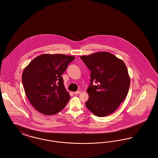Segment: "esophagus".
I'll return each instance as SVG.
<instances>
[{"mask_svg":"<svg viewBox=\"0 0 158 158\" xmlns=\"http://www.w3.org/2000/svg\"><path fill=\"white\" fill-rule=\"evenodd\" d=\"M80 93H81V91H77L74 92V94H75L76 95H77V94H80Z\"/></svg>","mask_w":158,"mask_h":158,"instance_id":"obj_1","label":"esophagus"}]
</instances>
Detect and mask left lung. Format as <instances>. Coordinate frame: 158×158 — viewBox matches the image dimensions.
<instances>
[{
	"label": "left lung",
	"instance_id": "8db88e82",
	"mask_svg": "<svg viewBox=\"0 0 158 158\" xmlns=\"http://www.w3.org/2000/svg\"><path fill=\"white\" fill-rule=\"evenodd\" d=\"M91 71V84L87 89L88 109L98 117L113 113L128 92L130 77L123 60L106 52L81 56ZM95 81L98 84L93 86Z\"/></svg>",
	"mask_w": 158,
	"mask_h": 158
}]
</instances>
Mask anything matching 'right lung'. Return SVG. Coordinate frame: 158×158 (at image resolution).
Instances as JSON below:
<instances>
[{
    "label": "right lung",
    "mask_w": 158,
    "mask_h": 158,
    "mask_svg": "<svg viewBox=\"0 0 158 158\" xmlns=\"http://www.w3.org/2000/svg\"><path fill=\"white\" fill-rule=\"evenodd\" d=\"M74 59L62 54H44L24 69L22 76L24 90L30 102L39 112L53 115L67 105L70 95L61 75Z\"/></svg>",
    "instance_id": "add662e5"
}]
</instances>
